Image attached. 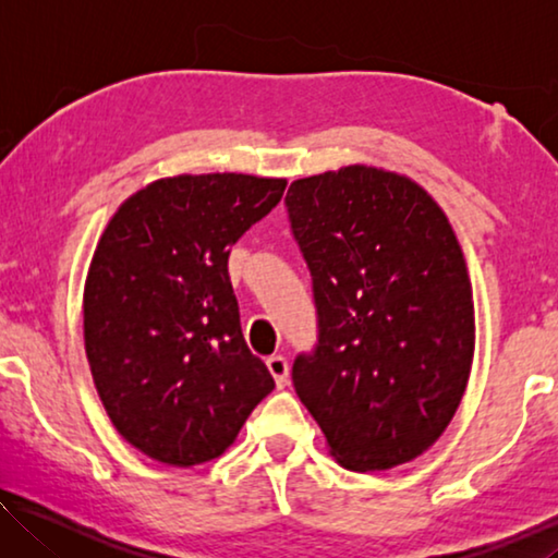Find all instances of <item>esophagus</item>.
I'll list each match as a JSON object with an SVG mask.
<instances>
[{"label": "esophagus", "mask_w": 558, "mask_h": 558, "mask_svg": "<svg viewBox=\"0 0 558 558\" xmlns=\"http://www.w3.org/2000/svg\"><path fill=\"white\" fill-rule=\"evenodd\" d=\"M266 364H268V369L272 374V379H276V384H278V389H286V386H288V374H290L288 359L282 356V354H272V356L266 359Z\"/></svg>", "instance_id": "1"}]
</instances>
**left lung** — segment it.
Returning a JSON list of instances; mask_svg holds the SVG:
<instances>
[{
    "label": "left lung",
    "mask_w": 558,
    "mask_h": 558,
    "mask_svg": "<svg viewBox=\"0 0 558 558\" xmlns=\"http://www.w3.org/2000/svg\"><path fill=\"white\" fill-rule=\"evenodd\" d=\"M317 310L292 364L339 465L389 470L436 442L465 393L475 307L448 216L409 177L352 165L286 196Z\"/></svg>",
    "instance_id": "1"
}]
</instances>
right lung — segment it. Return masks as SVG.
I'll return each mask as SVG.
<instances>
[{
  "label": "right lung",
  "mask_w": 558,
  "mask_h": 558,
  "mask_svg": "<svg viewBox=\"0 0 558 558\" xmlns=\"http://www.w3.org/2000/svg\"><path fill=\"white\" fill-rule=\"evenodd\" d=\"M286 186L233 172L157 179L100 235L83 292L90 374L112 426L153 460L219 458L276 389L243 339L229 253Z\"/></svg>",
  "instance_id": "right-lung-1"
}]
</instances>
